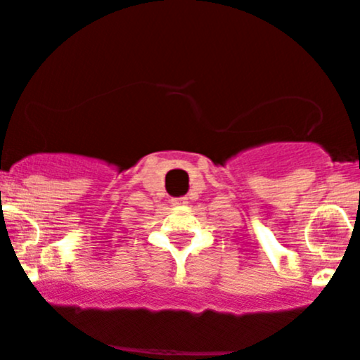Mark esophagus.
Wrapping results in <instances>:
<instances>
[{
  "label": "esophagus",
  "instance_id": "1",
  "mask_svg": "<svg viewBox=\"0 0 360 360\" xmlns=\"http://www.w3.org/2000/svg\"><path fill=\"white\" fill-rule=\"evenodd\" d=\"M174 204L181 205V204H188V202H186V198H177V200H174Z\"/></svg>",
  "mask_w": 360,
  "mask_h": 360
}]
</instances>
